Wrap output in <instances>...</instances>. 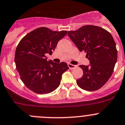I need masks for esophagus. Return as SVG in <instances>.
<instances>
[{
    "instance_id": "34e87169",
    "label": "esophagus",
    "mask_w": 125,
    "mask_h": 125,
    "mask_svg": "<svg viewBox=\"0 0 125 125\" xmlns=\"http://www.w3.org/2000/svg\"><path fill=\"white\" fill-rule=\"evenodd\" d=\"M68 67H69L70 69L73 70V69H74V68H75V67H76V65H72V64H71V63H68Z\"/></svg>"
}]
</instances>
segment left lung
Instances as JSON below:
<instances>
[{"instance_id": "8db88e82", "label": "left lung", "mask_w": 125, "mask_h": 125, "mask_svg": "<svg viewBox=\"0 0 125 125\" xmlns=\"http://www.w3.org/2000/svg\"><path fill=\"white\" fill-rule=\"evenodd\" d=\"M68 36L80 52L87 53L89 65H80L83 75L76 80L79 87L89 91L97 90L107 82L117 60L116 44L109 32L99 26L85 25Z\"/></svg>"}]
</instances>
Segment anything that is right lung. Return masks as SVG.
I'll list each match as a JSON object with an SVG mask.
<instances>
[{"instance_id": "add662e5", "label": "right lung", "mask_w": 125, "mask_h": 125, "mask_svg": "<svg viewBox=\"0 0 125 125\" xmlns=\"http://www.w3.org/2000/svg\"><path fill=\"white\" fill-rule=\"evenodd\" d=\"M67 31H53L42 27L29 32L20 41L15 51V62L21 80L25 86L39 94L55 90L62 76L68 68L67 63H57L48 60L46 55L52 54L58 42Z\"/></svg>"}]
</instances>
